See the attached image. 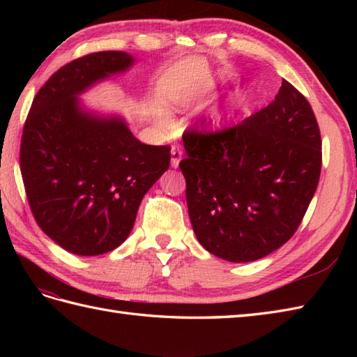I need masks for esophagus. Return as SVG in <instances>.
Segmentation results:
<instances>
[{
  "label": "esophagus",
  "instance_id": "esophagus-1",
  "mask_svg": "<svg viewBox=\"0 0 357 357\" xmlns=\"http://www.w3.org/2000/svg\"><path fill=\"white\" fill-rule=\"evenodd\" d=\"M181 158H183V151H181L179 147H173L172 149V161H170L173 169H178Z\"/></svg>",
  "mask_w": 357,
  "mask_h": 357
}]
</instances>
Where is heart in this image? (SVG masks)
<instances>
[{
  "label": "heart",
  "instance_id": "b5f03b06",
  "mask_svg": "<svg viewBox=\"0 0 357 357\" xmlns=\"http://www.w3.org/2000/svg\"><path fill=\"white\" fill-rule=\"evenodd\" d=\"M161 124L164 126V127H170V119L169 118H167V116H162V119H161Z\"/></svg>",
  "mask_w": 357,
  "mask_h": 357
}]
</instances>
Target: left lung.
I'll list each match as a JSON object with an SVG mask.
<instances>
[{"mask_svg": "<svg viewBox=\"0 0 357 357\" xmlns=\"http://www.w3.org/2000/svg\"><path fill=\"white\" fill-rule=\"evenodd\" d=\"M188 216L199 244L252 262L290 239L319 183L322 139L307 98L282 79L275 101L216 132L185 130Z\"/></svg>", "mask_w": 357, "mask_h": 357, "instance_id": "left-lung-1", "label": "left lung"}]
</instances>
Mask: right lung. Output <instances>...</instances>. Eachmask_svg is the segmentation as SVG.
<instances>
[{
  "mask_svg": "<svg viewBox=\"0 0 357 357\" xmlns=\"http://www.w3.org/2000/svg\"><path fill=\"white\" fill-rule=\"evenodd\" d=\"M126 52L89 53L38 90L22 128L20 167L36 224L67 252L96 256L123 244L150 187L170 165L169 146H147L121 118H100L77 96L127 70Z\"/></svg>",
  "mask_w": 357,
  "mask_h": 357,
  "instance_id": "right-lung-1",
  "label": "right lung"
}]
</instances>
